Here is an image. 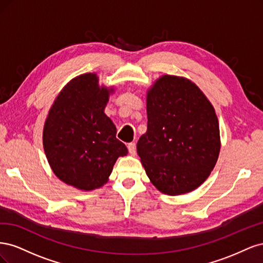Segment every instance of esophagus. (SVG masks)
<instances>
[{
    "instance_id": "1",
    "label": "esophagus",
    "mask_w": 263,
    "mask_h": 263,
    "mask_svg": "<svg viewBox=\"0 0 263 263\" xmlns=\"http://www.w3.org/2000/svg\"><path fill=\"white\" fill-rule=\"evenodd\" d=\"M127 148H128V151L132 155H135V153H136V144H135V142H129V144H127Z\"/></svg>"
}]
</instances>
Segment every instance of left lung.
Wrapping results in <instances>:
<instances>
[{
	"label": "left lung",
	"instance_id": "obj_1",
	"mask_svg": "<svg viewBox=\"0 0 263 263\" xmlns=\"http://www.w3.org/2000/svg\"><path fill=\"white\" fill-rule=\"evenodd\" d=\"M147 116L137 153L153 184L169 195L200 186L220 149L218 119L210 101L187 79L163 76L148 92Z\"/></svg>",
	"mask_w": 263,
	"mask_h": 263
}]
</instances>
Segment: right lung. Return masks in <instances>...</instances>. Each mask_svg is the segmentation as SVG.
<instances>
[{
	"mask_svg": "<svg viewBox=\"0 0 263 263\" xmlns=\"http://www.w3.org/2000/svg\"><path fill=\"white\" fill-rule=\"evenodd\" d=\"M108 94L99 86L97 74L79 76L63 87L46 119L47 160L61 181L80 190L101 187L117 158L127 155L115 125L104 114Z\"/></svg>",
	"mask_w": 263,
	"mask_h": 263,
	"instance_id": "add662e5",
	"label": "right lung"
}]
</instances>
